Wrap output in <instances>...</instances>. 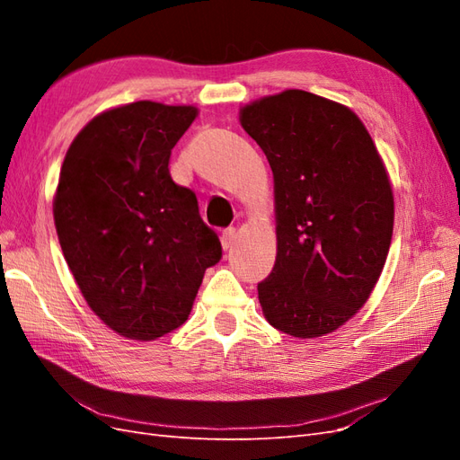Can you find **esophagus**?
Here are the masks:
<instances>
[{
    "label": "esophagus",
    "instance_id": "1",
    "mask_svg": "<svg viewBox=\"0 0 460 460\" xmlns=\"http://www.w3.org/2000/svg\"><path fill=\"white\" fill-rule=\"evenodd\" d=\"M235 238H238V232H235V228H228V230L222 232V238H220L222 249H225V252L232 249V245L235 243Z\"/></svg>",
    "mask_w": 460,
    "mask_h": 460
}]
</instances>
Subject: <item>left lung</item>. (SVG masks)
<instances>
[{
	"instance_id": "8db88e82",
	"label": "left lung",
	"mask_w": 460,
	"mask_h": 460,
	"mask_svg": "<svg viewBox=\"0 0 460 460\" xmlns=\"http://www.w3.org/2000/svg\"><path fill=\"white\" fill-rule=\"evenodd\" d=\"M274 178L276 261L257 286L269 324L294 338L336 332L368 301L392 245L385 164L353 111L305 90L240 109Z\"/></svg>"
}]
</instances>
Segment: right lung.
Listing matches in <instances>:
<instances>
[{
    "label": "right lung",
    "instance_id": "1",
    "mask_svg": "<svg viewBox=\"0 0 460 460\" xmlns=\"http://www.w3.org/2000/svg\"><path fill=\"white\" fill-rule=\"evenodd\" d=\"M198 115L193 105L149 100L111 107L66 149L55 230L88 307L127 340L182 326L222 255L196 193L169 172L171 151Z\"/></svg>",
    "mask_w": 460,
    "mask_h": 460
}]
</instances>
